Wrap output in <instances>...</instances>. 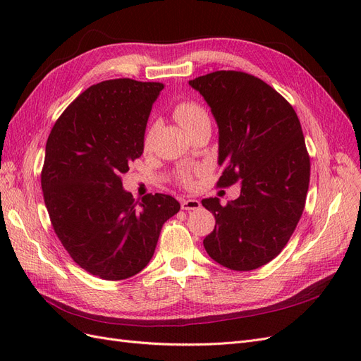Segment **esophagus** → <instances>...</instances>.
<instances>
[{
    "label": "esophagus",
    "instance_id": "34e87169",
    "mask_svg": "<svg viewBox=\"0 0 361 361\" xmlns=\"http://www.w3.org/2000/svg\"><path fill=\"white\" fill-rule=\"evenodd\" d=\"M202 204H200V202L199 200H195V199H188V200H182V203H180V207L183 211H195V209H199Z\"/></svg>",
    "mask_w": 361,
    "mask_h": 361
}]
</instances>
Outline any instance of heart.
Returning <instances> with one entry per match:
<instances>
[{"label": "heart", "instance_id": "b5f03b06", "mask_svg": "<svg viewBox=\"0 0 361 361\" xmlns=\"http://www.w3.org/2000/svg\"><path fill=\"white\" fill-rule=\"evenodd\" d=\"M173 116L174 118L178 120L179 125L187 130V133H190L191 129L197 128L199 125L204 123V122H209V117H207L204 108L200 106L199 104L195 102H182V104H178L176 106H174L173 110ZM152 135H154V129H150L149 133L146 134V138H145V145L149 146L150 141H152ZM180 180L183 185H191V173L185 171L182 173L180 176Z\"/></svg>", "mask_w": 361, "mask_h": 361}]
</instances>
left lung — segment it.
Listing matches in <instances>:
<instances>
[{
    "instance_id": "8db88e82",
    "label": "left lung",
    "mask_w": 361,
    "mask_h": 361,
    "mask_svg": "<svg viewBox=\"0 0 361 361\" xmlns=\"http://www.w3.org/2000/svg\"><path fill=\"white\" fill-rule=\"evenodd\" d=\"M218 126V187L241 182L236 200L202 204L215 216L206 253L233 271L268 264L285 248L304 211L310 158L292 105L253 75L218 71L191 80Z\"/></svg>"
}]
</instances>
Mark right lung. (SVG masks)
Here are the masks:
<instances>
[{
  "mask_svg": "<svg viewBox=\"0 0 361 361\" xmlns=\"http://www.w3.org/2000/svg\"><path fill=\"white\" fill-rule=\"evenodd\" d=\"M162 89L129 78L92 85L47 141L42 190L54 231L76 264L104 280L138 274L155 253L162 224L180 209L167 194L135 202L122 183L129 162L143 154Z\"/></svg>",
  "mask_w": 361,
  "mask_h": 361,
  "instance_id": "add662e5",
  "label": "right lung"
}]
</instances>
